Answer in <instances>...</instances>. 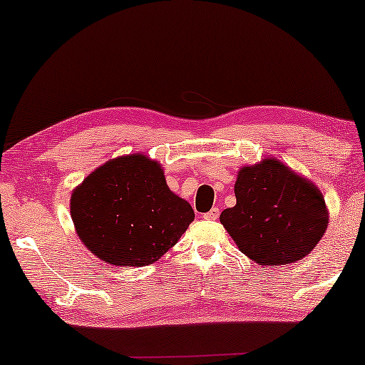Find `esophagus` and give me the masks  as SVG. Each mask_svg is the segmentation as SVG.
<instances>
[{"instance_id": "34e87169", "label": "esophagus", "mask_w": 365, "mask_h": 365, "mask_svg": "<svg viewBox=\"0 0 365 365\" xmlns=\"http://www.w3.org/2000/svg\"><path fill=\"white\" fill-rule=\"evenodd\" d=\"M202 217H204V219H209V221H216V219L219 217V209H217V207H212L211 211L204 214Z\"/></svg>"}]
</instances>
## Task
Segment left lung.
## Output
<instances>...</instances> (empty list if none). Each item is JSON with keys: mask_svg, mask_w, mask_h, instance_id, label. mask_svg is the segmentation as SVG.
<instances>
[{"mask_svg": "<svg viewBox=\"0 0 365 365\" xmlns=\"http://www.w3.org/2000/svg\"><path fill=\"white\" fill-rule=\"evenodd\" d=\"M236 206L219 221L239 251L259 266H286L306 257L321 241L329 209L312 181L274 158L237 173Z\"/></svg>", "mask_w": 365, "mask_h": 365, "instance_id": "8db88e82", "label": "left lung"}]
</instances>
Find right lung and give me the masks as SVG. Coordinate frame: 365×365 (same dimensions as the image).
<instances>
[{
  "label": "right lung",
  "instance_id": "obj_1",
  "mask_svg": "<svg viewBox=\"0 0 365 365\" xmlns=\"http://www.w3.org/2000/svg\"><path fill=\"white\" fill-rule=\"evenodd\" d=\"M69 209L84 246L116 267L156 262L194 221L191 204L166 184L161 163L141 153L94 169L73 189Z\"/></svg>",
  "mask_w": 365,
  "mask_h": 365
}]
</instances>
